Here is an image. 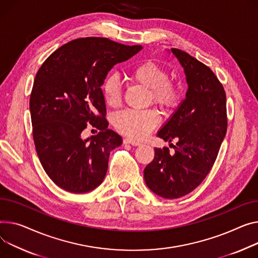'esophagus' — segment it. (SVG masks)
I'll use <instances>...</instances> for the list:
<instances>
[{
    "label": "esophagus",
    "mask_w": 258,
    "mask_h": 258,
    "mask_svg": "<svg viewBox=\"0 0 258 258\" xmlns=\"http://www.w3.org/2000/svg\"><path fill=\"white\" fill-rule=\"evenodd\" d=\"M123 144H131V145H133V146H139V145H141L140 142L135 141V140L130 139V138H125V139L123 140Z\"/></svg>",
    "instance_id": "1"
}]
</instances>
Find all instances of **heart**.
<instances>
[{
	"label": "heart",
	"mask_w": 258,
	"mask_h": 258,
	"mask_svg": "<svg viewBox=\"0 0 258 258\" xmlns=\"http://www.w3.org/2000/svg\"><path fill=\"white\" fill-rule=\"evenodd\" d=\"M128 79L149 89V98L166 112L177 108L182 96L181 85L168 79V72L153 61H144L135 65L128 72ZM101 92L108 106L112 108L121 104V85L115 75H109L101 85ZM160 123L157 111L127 110L115 118L116 128L134 140H142Z\"/></svg>",
	"instance_id": "heart-1"
}]
</instances>
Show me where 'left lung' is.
I'll return each instance as SVG.
<instances>
[{
	"label": "left lung",
	"instance_id": "8db88e82",
	"mask_svg": "<svg viewBox=\"0 0 258 258\" xmlns=\"http://www.w3.org/2000/svg\"><path fill=\"white\" fill-rule=\"evenodd\" d=\"M169 53L183 68L187 90L176 110L158 132L164 141H175L174 152L154 148V159L144 169L150 190L163 198H180L203 181L211 171L227 130L226 94L210 67L185 51Z\"/></svg>",
	"mask_w": 258,
	"mask_h": 258
}]
</instances>
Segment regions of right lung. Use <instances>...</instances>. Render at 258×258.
<instances>
[{
  "instance_id": "add662e5",
  "label": "right lung",
  "mask_w": 258,
  "mask_h": 258,
  "mask_svg": "<svg viewBox=\"0 0 258 258\" xmlns=\"http://www.w3.org/2000/svg\"><path fill=\"white\" fill-rule=\"evenodd\" d=\"M142 48L80 38L59 47L39 68L30 97L33 139L46 174L63 190L87 193L104 180L110 152L122 138L108 128L101 85L114 65ZM88 123L101 132L83 140Z\"/></svg>"
}]
</instances>
